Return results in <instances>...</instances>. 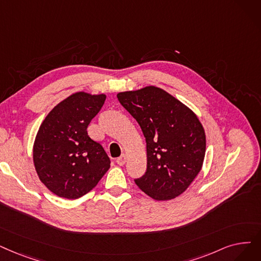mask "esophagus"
Segmentation results:
<instances>
[{"mask_svg": "<svg viewBox=\"0 0 261 261\" xmlns=\"http://www.w3.org/2000/svg\"><path fill=\"white\" fill-rule=\"evenodd\" d=\"M126 161H127V156H126V154H123V153L119 158L116 159V163L120 166H122L124 163H126Z\"/></svg>", "mask_w": 261, "mask_h": 261, "instance_id": "obj_1", "label": "esophagus"}]
</instances>
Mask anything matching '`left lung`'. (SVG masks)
<instances>
[{
  "label": "left lung",
  "instance_id": "8db88e82",
  "mask_svg": "<svg viewBox=\"0 0 261 261\" xmlns=\"http://www.w3.org/2000/svg\"><path fill=\"white\" fill-rule=\"evenodd\" d=\"M146 139L147 169L135 184L154 200H171L202 167L206 133L197 115L164 89L146 86L117 94Z\"/></svg>",
  "mask_w": 261,
  "mask_h": 261
}]
</instances>
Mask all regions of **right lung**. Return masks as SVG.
<instances>
[{
	"label": "right lung",
	"mask_w": 261,
	"mask_h": 261,
	"mask_svg": "<svg viewBox=\"0 0 261 261\" xmlns=\"http://www.w3.org/2000/svg\"><path fill=\"white\" fill-rule=\"evenodd\" d=\"M106 98L105 94L76 92L56 105L41 122L33 161L40 181L53 194L80 198L109 171L110 158L86 130Z\"/></svg>",
	"instance_id": "add662e5"
}]
</instances>
